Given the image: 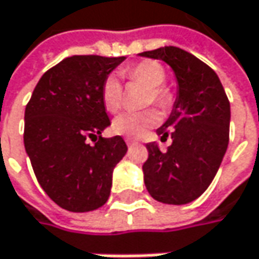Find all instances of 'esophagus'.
I'll list each match as a JSON object with an SVG mask.
<instances>
[{
  "label": "esophagus",
  "mask_w": 259,
  "mask_h": 259,
  "mask_svg": "<svg viewBox=\"0 0 259 259\" xmlns=\"http://www.w3.org/2000/svg\"><path fill=\"white\" fill-rule=\"evenodd\" d=\"M124 141H126V144H127V146H133V145L138 144V142H136L135 139H130V138H126Z\"/></svg>",
  "instance_id": "esophagus-1"
}]
</instances>
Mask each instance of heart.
<instances>
[{"label":"heart","instance_id":"b5f03b06","mask_svg":"<svg viewBox=\"0 0 259 259\" xmlns=\"http://www.w3.org/2000/svg\"><path fill=\"white\" fill-rule=\"evenodd\" d=\"M123 76L130 83L146 86V91L144 92L145 105L155 104L161 110L171 108L175 102V94L168 86L164 84L167 79V71L161 63L154 60H145L123 70ZM121 99L123 89L118 79L115 76H107L101 86V101L104 108L108 113H115L121 105ZM158 121L160 115L152 108L144 111H124L113 120L111 129L117 135L139 138L154 126H157Z\"/></svg>","mask_w":259,"mask_h":259}]
</instances>
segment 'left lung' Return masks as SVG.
Masks as SVG:
<instances>
[{
  "mask_svg": "<svg viewBox=\"0 0 259 259\" xmlns=\"http://www.w3.org/2000/svg\"><path fill=\"white\" fill-rule=\"evenodd\" d=\"M165 61L177 77L179 95L168 120L157 130L173 144L146 145L145 186L162 204L183 205L199 198L220 167L229 145L230 102L215 71L188 51L162 47L141 53Z\"/></svg>",
  "mask_w": 259,
  "mask_h": 259,
  "instance_id": "8db88e82",
  "label": "left lung"
}]
</instances>
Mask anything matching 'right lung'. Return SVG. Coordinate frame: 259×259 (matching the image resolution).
Returning <instances> with one entry per match:
<instances>
[{
	"label": "right lung",
	"instance_id": "add662e5",
	"mask_svg": "<svg viewBox=\"0 0 259 259\" xmlns=\"http://www.w3.org/2000/svg\"><path fill=\"white\" fill-rule=\"evenodd\" d=\"M124 57L73 55L39 79L24 110L23 141L40 188L57 205L86 212L102 206L113 170L127 151L102 138L110 118L101 101L105 77ZM96 142L87 144V139Z\"/></svg>",
	"mask_w": 259,
	"mask_h": 259
}]
</instances>
